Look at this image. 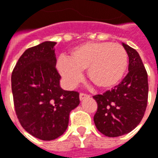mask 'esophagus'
Segmentation results:
<instances>
[{
	"instance_id": "obj_1",
	"label": "esophagus",
	"mask_w": 158,
	"mask_h": 158,
	"mask_svg": "<svg viewBox=\"0 0 158 158\" xmlns=\"http://www.w3.org/2000/svg\"><path fill=\"white\" fill-rule=\"evenodd\" d=\"M89 98V96L87 94L80 93V95H79V98H80V100H83V99H85V98Z\"/></svg>"
}]
</instances>
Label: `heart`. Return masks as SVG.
<instances>
[{
	"mask_svg": "<svg viewBox=\"0 0 158 158\" xmlns=\"http://www.w3.org/2000/svg\"><path fill=\"white\" fill-rule=\"evenodd\" d=\"M127 53L124 47L110 42H87L76 46L69 59L59 58L56 67L69 88L75 87L87 69L88 79L102 89L115 87L127 68Z\"/></svg>",
	"mask_w": 158,
	"mask_h": 158,
	"instance_id": "obj_1",
	"label": "heart"
}]
</instances>
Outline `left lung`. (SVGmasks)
I'll list each match as a JSON object with an SVG mask.
<instances>
[{"label": "left lung", "instance_id": "8db88e82", "mask_svg": "<svg viewBox=\"0 0 158 158\" xmlns=\"http://www.w3.org/2000/svg\"><path fill=\"white\" fill-rule=\"evenodd\" d=\"M129 59L128 74L118 85L94 96L98 111L94 122L108 137H118L135 129L143 118L148 102V75L136 50L122 43Z\"/></svg>", "mask_w": 158, "mask_h": 158}]
</instances>
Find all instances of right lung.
Segmentation results:
<instances>
[{"instance_id": "obj_1", "label": "right lung", "mask_w": 158, "mask_h": 158, "mask_svg": "<svg viewBox=\"0 0 158 158\" xmlns=\"http://www.w3.org/2000/svg\"><path fill=\"white\" fill-rule=\"evenodd\" d=\"M56 42L27 49L11 76L16 116L22 127L43 141L54 140L68 128L69 113L79 106V93L60 88L55 69Z\"/></svg>"}]
</instances>
